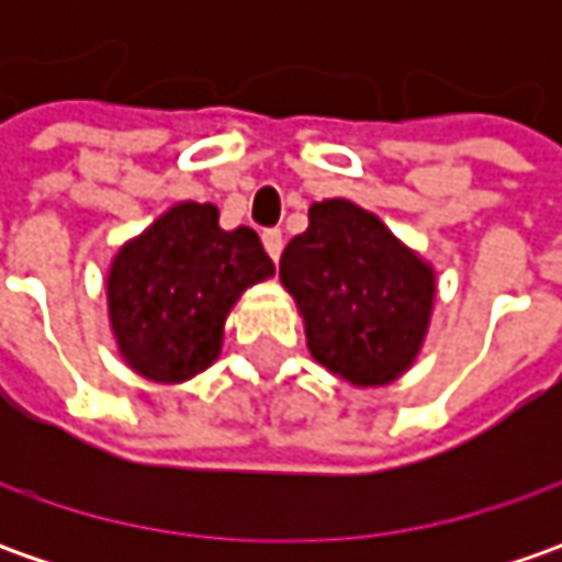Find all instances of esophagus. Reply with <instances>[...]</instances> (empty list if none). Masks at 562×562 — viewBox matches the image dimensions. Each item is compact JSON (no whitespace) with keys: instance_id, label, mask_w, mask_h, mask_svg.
Here are the masks:
<instances>
[{"instance_id":"esophagus-1","label":"esophagus","mask_w":562,"mask_h":562,"mask_svg":"<svg viewBox=\"0 0 562 562\" xmlns=\"http://www.w3.org/2000/svg\"><path fill=\"white\" fill-rule=\"evenodd\" d=\"M262 244H266V252L278 262L281 259V249H284V234L278 227H269V231H262Z\"/></svg>"}]
</instances>
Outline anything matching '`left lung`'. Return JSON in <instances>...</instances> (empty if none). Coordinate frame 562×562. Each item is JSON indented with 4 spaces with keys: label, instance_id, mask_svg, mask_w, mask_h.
Masks as SVG:
<instances>
[{
    "label": "left lung",
    "instance_id": "1",
    "mask_svg": "<svg viewBox=\"0 0 562 562\" xmlns=\"http://www.w3.org/2000/svg\"><path fill=\"white\" fill-rule=\"evenodd\" d=\"M281 284L318 366L359 391L394 384L419 359L438 271L353 200L310 205V227L281 256Z\"/></svg>",
    "mask_w": 562,
    "mask_h": 562
}]
</instances>
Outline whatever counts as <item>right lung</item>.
<instances>
[{"label": "right lung", "mask_w": 562, "mask_h": 562, "mask_svg": "<svg viewBox=\"0 0 562 562\" xmlns=\"http://www.w3.org/2000/svg\"><path fill=\"white\" fill-rule=\"evenodd\" d=\"M274 274L252 227L225 231L218 205L175 203L124 240L105 271L121 359L153 384H184L222 357L237 300Z\"/></svg>", "instance_id": "right-lung-1"}]
</instances>
